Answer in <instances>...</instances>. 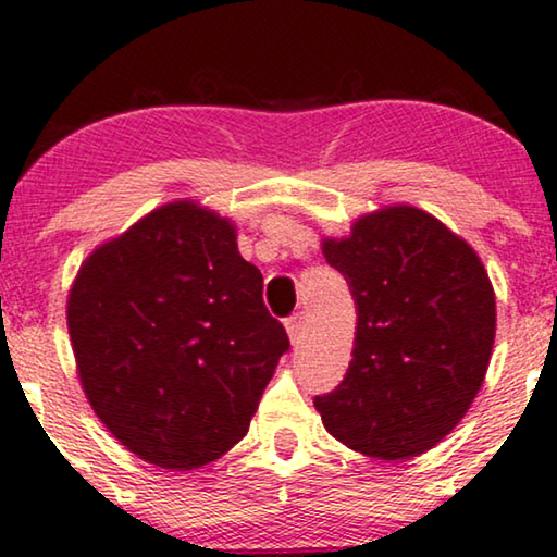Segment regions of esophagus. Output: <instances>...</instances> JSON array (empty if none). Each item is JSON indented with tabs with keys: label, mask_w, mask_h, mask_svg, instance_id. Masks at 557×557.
<instances>
[{
	"label": "esophagus",
	"mask_w": 557,
	"mask_h": 557,
	"mask_svg": "<svg viewBox=\"0 0 557 557\" xmlns=\"http://www.w3.org/2000/svg\"><path fill=\"white\" fill-rule=\"evenodd\" d=\"M305 330H307V314L305 312L292 314L286 320V332H288V337H292V343H299L301 337H305Z\"/></svg>",
	"instance_id": "obj_1"
}]
</instances>
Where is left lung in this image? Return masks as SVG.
<instances>
[{"instance_id":"1","label":"left lung","mask_w":557,"mask_h":557,"mask_svg":"<svg viewBox=\"0 0 557 557\" xmlns=\"http://www.w3.org/2000/svg\"><path fill=\"white\" fill-rule=\"evenodd\" d=\"M322 252L348 281L358 327L348 373L314 407L350 450L414 458L450 435L483 384L496 332L488 273L471 245L407 205L360 216Z\"/></svg>"}]
</instances>
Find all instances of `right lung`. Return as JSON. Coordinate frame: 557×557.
<instances>
[{"label":"right lung","mask_w":557,"mask_h":557,"mask_svg":"<svg viewBox=\"0 0 557 557\" xmlns=\"http://www.w3.org/2000/svg\"><path fill=\"white\" fill-rule=\"evenodd\" d=\"M66 320L91 409L129 453L169 471L240 443L288 350L235 227L194 201L153 209L94 250Z\"/></svg>","instance_id":"obj_1"}]
</instances>
